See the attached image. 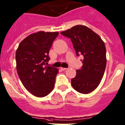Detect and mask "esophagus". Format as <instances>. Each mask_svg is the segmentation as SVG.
<instances>
[{
  "label": "esophagus",
  "instance_id": "obj_1",
  "mask_svg": "<svg viewBox=\"0 0 125 125\" xmlns=\"http://www.w3.org/2000/svg\"><path fill=\"white\" fill-rule=\"evenodd\" d=\"M61 69L62 70V71H65V70L67 69V68H61Z\"/></svg>",
  "mask_w": 125,
  "mask_h": 125
}]
</instances>
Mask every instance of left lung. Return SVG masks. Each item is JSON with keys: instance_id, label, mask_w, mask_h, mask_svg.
<instances>
[{"instance_id": "8db88e82", "label": "left lung", "mask_w": 125, "mask_h": 125, "mask_svg": "<svg viewBox=\"0 0 125 125\" xmlns=\"http://www.w3.org/2000/svg\"><path fill=\"white\" fill-rule=\"evenodd\" d=\"M62 35L71 38L77 56L82 54L83 65L76 70L71 84L76 91L88 94L99 85L106 66V49L99 35L84 25H75Z\"/></svg>"}]
</instances>
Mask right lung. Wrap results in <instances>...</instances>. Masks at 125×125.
<instances>
[{
  "instance_id": "add662e5",
  "label": "right lung",
  "mask_w": 125,
  "mask_h": 125,
  "mask_svg": "<svg viewBox=\"0 0 125 125\" xmlns=\"http://www.w3.org/2000/svg\"><path fill=\"white\" fill-rule=\"evenodd\" d=\"M58 32L39 31L27 37L16 52V70L24 87L37 97L53 90L58 69L47 66L49 51Z\"/></svg>"
}]
</instances>
